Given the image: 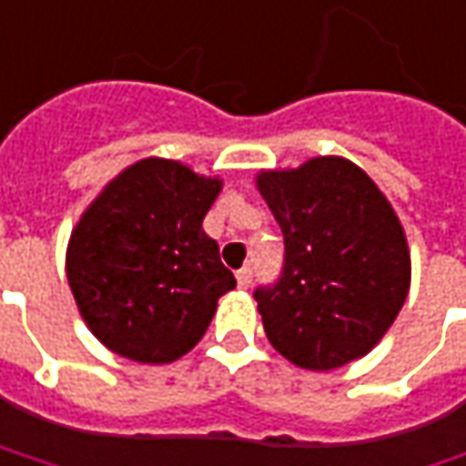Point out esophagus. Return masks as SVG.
<instances>
[{"label":"esophagus","mask_w":466,"mask_h":466,"mask_svg":"<svg viewBox=\"0 0 466 466\" xmlns=\"http://www.w3.org/2000/svg\"><path fill=\"white\" fill-rule=\"evenodd\" d=\"M237 283H239V289H249V283H252V268L249 265L237 270Z\"/></svg>","instance_id":"1"}]
</instances>
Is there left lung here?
I'll use <instances>...</instances> for the list:
<instances>
[{"instance_id":"8db88e82","label":"left lung","mask_w":466,"mask_h":466,"mask_svg":"<svg viewBox=\"0 0 466 466\" xmlns=\"http://www.w3.org/2000/svg\"><path fill=\"white\" fill-rule=\"evenodd\" d=\"M258 190L283 232V270L255 289L270 345L309 371L366 356L410 289L402 224L377 183L343 157L268 169Z\"/></svg>"}]
</instances>
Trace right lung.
I'll return each instance as SVG.
<instances>
[{
  "label": "right lung",
  "mask_w": 466,
  "mask_h": 466,
  "mask_svg": "<svg viewBox=\"0 0 466 466\" xmlns=\"http://www.w3.org/2000/svg\"><path fill=\"white\" fill-rule=\"evenodd\" d=\"M221 180L172 159L126 167L89 203L66 249V279L92 335L123 359L169 363L203 338L232 270L203 232Z\"/></svg>",
  "instance_id": "obj_1"
}]
</instances>
